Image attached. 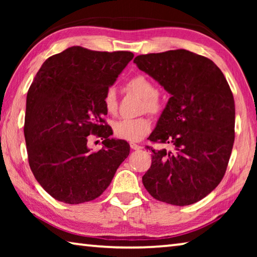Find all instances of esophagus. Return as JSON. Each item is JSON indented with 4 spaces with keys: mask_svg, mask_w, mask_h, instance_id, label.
Listing matches in <instances>:
<instances>
[{
    "mask_svg": "<svg viewBox=\"0 0 257 257\" xmlns=\"http://www.w3.org/2000/svg\"><path fill=\"white\" fill-rule=\"evenodd\" d=\"M130 147H132V150H141V149H143L142 145L135 144V143H130Z\"/></svg>",
    "mask_w": 257,
    "mask_h": 257,
    "instance_id": "obj_1",
    "label": "esophagus"
}]
</instances>
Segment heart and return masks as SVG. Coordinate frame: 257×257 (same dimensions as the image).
<instances>
[{"instance_id":"obj_1","label":"heart","mask_w":257,"mask_h":257,"mask_svg":"<svg viewBox=\"0 0 257 257\" xmlns=\"http://www.w3.org/2000/svg\"><path fill=\"white\" fill-rule=\"evenodd\" d=\"M129 90L143 98L142 111L151 114H159L163 108L161 95L156 92L154 82L145 75H136L127 81ZM103 104L108 114H115L118 111V98L114 87H108L103 96ZM152 122L149 118L121 119L113 123V133L118 138L128 142H138L151 132Z\"/></svg>"}]
</instances>
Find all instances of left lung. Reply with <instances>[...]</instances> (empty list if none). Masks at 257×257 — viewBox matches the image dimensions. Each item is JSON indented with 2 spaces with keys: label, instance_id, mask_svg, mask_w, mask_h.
I'll return each instance as SVG.
<instances>
[{
  "label": "left lung",
  "instance_id": "obj_1",
  "mask_svg": "<svg viewBox=\"0 0 257 257\" xmlns=\"http://www.w3.org/2000/svg\"><path fill=\"white\" fill-rule=\"evenodd\" d=\"M134 62L171 97L151 142L172 149L152 151L146 190L160 202L190 205L207 196L227 170L234 141V101L222 71L187 50L138 55Z\"/></svg>",
  "mask_w": 257,
  "mask_h": 257
}]
</instances>
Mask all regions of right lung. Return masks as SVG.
Returning <instances> with one entry per match:
<instances>
[{"label": "right lung", "mask_w": 257, "mask_h": 257, "mask_svg": "<svg viewBox=\"0 0 257 257\" xmlns=\"http://www.w3.org/2000/svg\"><path fill=\"white\" fill-rule=\"evenodd\" d=\"M133 58L127 51L71 46L50 56L35 76L24 127L28 162L56 201L80 204L101 196L129 155L127 142L110 138L103 96ZM90 134L104 139L102 150L88 149Z\"/></svg>", "instance_id": "right-lung-1"}]
</instances>
